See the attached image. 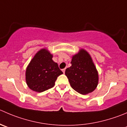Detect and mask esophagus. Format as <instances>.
I'll use <instances>...</instances> for the list:
<instances>
[{
	"label": "esophagus",
	"mask_w": 127,
	"mask_h": 127,
	"mask_svg": "<svg viewBox=\"0 0 127 127\" xmlns=\"http://www.w3.org/2000/svg\"><path fill=\"white\" fill-rule=\"evenodd\" d=\"M65 70H66V68L63 69H62V71L63 72V73H64V72H65Z\"/></svg>",
	"instance_id": "34e87169"
}]
</instances>
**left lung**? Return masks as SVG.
Returning <instances> with one entry per match:
<instances>
[{"mask_svg": "<svg viewBox=\"0 0 127 127\" xmlns=\"http://www.w3.org/2000/svg\"><path fill=\"white\" fill-rule=\"evenodd\" d=\"M71 63L65 74L71 87L83 95L93 92L99 83V73L90 54L84 49H80L72 56Z\"/></svg>", "mask_w": 127, "mask_h": 127, "instance_id": "8db88e82", "label": "left lung"}]
</instances>
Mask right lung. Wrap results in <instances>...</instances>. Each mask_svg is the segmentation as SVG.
<instances>
[{"mask_svg": "<svg viewBox=\"0 0 127 127\" xmlns=\"http://www.w3.org/2000/svg\"><path fill=\"white\" fill-rule=\"evenodd\" d=\"M53 55L46 48H42L35 55L27 66L25 79L28 87L36 92H42L53 87L55 81L63 72Z\"/></svg>", "mask_w": 127, "mask_h": 127, "instance_id": "1", "label": "right lung"}]
</instances>
